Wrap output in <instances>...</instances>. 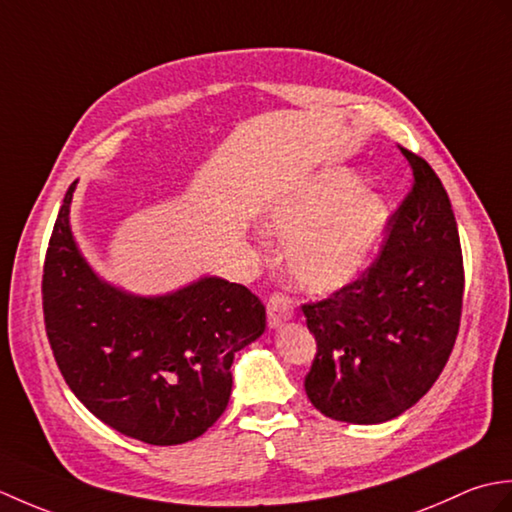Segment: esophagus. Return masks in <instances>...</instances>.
Masks as SVG:
<instances>
[{
	"mask_svg": "<svg viewBox=\"0 0 512 512\" xmlns=\"http://www.w3.org/2000/svg\"><path fill=\"white\" fill-rule=\"evenodd\" d=\"M266 310H268V325L273 330L279 328L281 323H286V321L295 317V308H292V301L284 295H270Z\"/></svg>",
	"mask_w": 512,
	"mask_h": 512,
	"instance_id": "1",
	"label": "esophagus"
}]
</instances>
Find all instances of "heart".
<instances>
[{
    "label": "heart",
    "instance_id": "obj_1",
    "mask_svg": "<svg viewBox=\"0 0 512 512\" xmlns=\"http://www.w3.org/2000/svg\"><path fill=\"white\" fill-rule=\"evenodd\" d=\"M391 209L352 169L303 180L264 215L266 235L284 242V270L308 295H332L361 277L380 248Z\"/></svg>",
    "mask_w": 512,
    "mask_h": 512
}]
</instances>
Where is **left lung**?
<instances>
[{"mask_svg":"<svg viewBox=\"0 0 512 512\" xmlns=\"http://www.w3.org/2000/svg\"><path fill=\"white\" fill-rule=\"evenodd\" d=\"M402 154L413 189L378 259L354 284L303 306L317 339L306 394L332 420L378 424L416 405L460 330L464 268L449 195L427 160Z\"/></svg>","mask_w":512,"mask_h":512,"instance_id":"8db88e82","label":"left lung"}]
</instances>
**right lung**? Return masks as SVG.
I'll return each instance as SVG.
<instances>
[{"label":"right lung","instance_id":"right-lung-1","mask_svg":"<svg viewBox=\"0 0 512 512\" xmlns=\"http://www.w3.org/2000/svg\"><path fill=\"white\" fill-rule=\"evenodd\" d=\"M70 184L43 264V317L74 396L123 436L171 447L200 438L233 389L235 352L266 330L242 284L200 277L167 295H134L94 273L70 226Z\"/></svg>","mask_w":512,"mask_h":512}]
</instances>
